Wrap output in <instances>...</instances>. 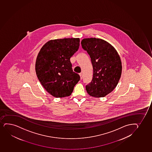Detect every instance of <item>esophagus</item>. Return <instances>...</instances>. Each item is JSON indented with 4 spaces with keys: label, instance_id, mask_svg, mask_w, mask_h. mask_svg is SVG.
I'll list each match as a JSON object with an SVG mask.
<instances>
[{
    "label": "esophagus",
    "instance_id": "1",
    "mask_svg": "<svg viewBox=\"0 0 152 152\" xmlns=\"http://www.w3.org/2000/svg\"><path fill=\"white\" fill-rule=\"evenodd\" d=\"M79 75H80V79H81V80H82V79H83L82 73H80V74H79Z\"/></svg>",
    "mask_w": 152,
    "mask_h": 152
}]
</instances>
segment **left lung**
<instances>
[{
	"label": "left lung",
	"instance_id": "8db88e82",
	"mask_svg": "<svg viewBox=\"0 0 152 152\" xmlns=\"http://www.w3.org/2000/svg\"><path fill=\"white\" fill-rule=\"evenodd\" d=\"M81 45L91 58L93 69L92 80L86 86L87 92L93 97H103L119 82L122 73L120 57L115 49L102 39H84Z\"/></svg>",
	"mask_w": 152,
	"mask_h": 152
}]
</instances>
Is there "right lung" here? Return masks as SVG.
Instances as JSON below:
<instances>
[{
  "instance_id": "1",
  "label": "right lung",
  "mask_w": 152,
  "mask_h": 152,
  "mask_svg": "<svg viewBox=\"0 0 152 152\" xmlns=\"http://www.w3.org/2000/svg\"><path fill=\"white\" fill-rule=\"evenodd\" d=\"M80 39L51 40L40 49L35 63L39 82L55 97L69 96L80 77L73 72L70 58L79 49Z\"/></svg>"
}]
</instances>
